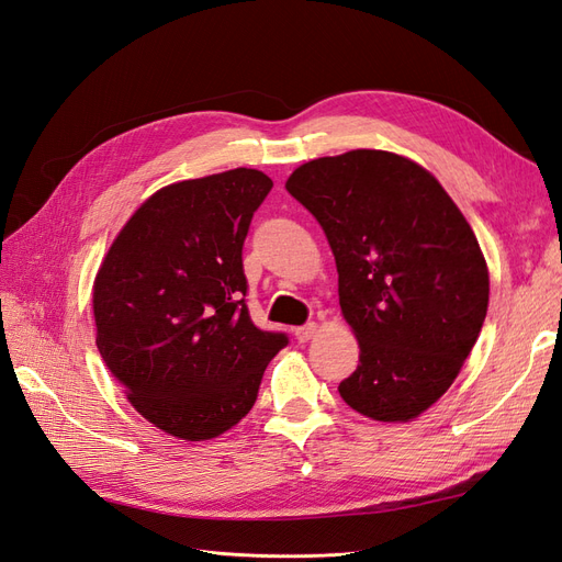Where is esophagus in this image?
I'll list each match as a JSON object with an SVG mask.
<instances>
[{
	"label": "esophagus",
	"mask_w": 562,
	"mask_h": 562,
	"mask_svg": "<svg viewBox=\"0 0 562 562\" xmlns=\"http://www.w3.org/2000/svg\"><path fill=\"white\" fill-rule=\"evenodd\" d=\"M316 330H318L316 323H307V326L295 328V339L297 342H307V339H312L316 335Z\"/></svg>",
	"instance_id": "esophagus-1"
}]
</instances>
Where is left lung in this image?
I'll list each match as a JSON object with an SVG mask.
<instances>
[{
    "label": "left lung",
    "instance_id": "obj_1",
    "mask_svg": "<svg viewBox=\"0 0 562 562\" xmlns=\"http://www.w3.org/2000/svg\"><path fill=\"white\" fill-rule=\"evenodd\" d=\"M285 190L326 232L359 366L337 391L378 422L446 394L483 328L487 265L467 217L419 164L351 149L302 164Z\"/></svg>",
    "mask_w": 562,
    "mask_h": 562
}]
</instances>
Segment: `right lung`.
Returning a JSON list of instances; mask_svg holds the SVG:
<instances>
[{"label": "right lung", "mask_w": 562, "mask_h": 562, "mask_svg": "<svg viewBox=\"0 0 562 562\" xmlns=\"http://www.w3.org/2000/svg\"><path fill=\"white\" fill-rule=\"evenodd\" d=\"M271 184L234 168L161 187L98 269V351L135 411L176 438L211 440L239 424L288 345L246 307L241 250Z\"/></svg>", "instance_id": "obj_1"}]
</instances>
